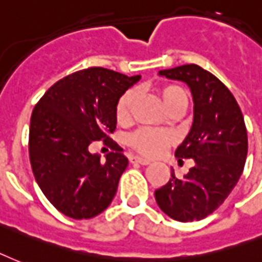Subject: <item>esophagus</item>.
<instances>
[{
	"mask_svg": "<svg viewBox=\"0 0 262 262\" xmlns=\"http://www.w3.org/2000/svg\"><path fill=\"white\" fill-rule=\"evenodd\" d=\"M129 160H130L132 164H141V165H148V164L151 162L150 160H147V158H141V157L139 156H132Z\"/></svg>",
	"mask_w": 262,
	"mask_h": 262,
	"instance_id": "esophagus-1",
	"label": "esophagus"
}]
</instances>
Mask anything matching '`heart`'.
<instances>
[{"instance_id": "heart-1", "label": "heart", "mask_w": 262, "mask_h": 262, "mask_svg": "<svg viewBox=\"0 0 262 262\" xmlns=\"http://www.w3.org/2000/svg\"><path fill=\"white\" fill-rule=\"evenodd\" d=\"M158 94L168 111L180 104L187 105V94L183 90V87L178 84L161 86L158 89ZM133 100H135V93L132 90H127L118 98L115 105V118L118 123H126L129 121ZM172 141H173V137L168 132L156 130V129H148V127H143V129L133 132L130 136L127 137V143L132 148L148 157L160 156L166 147L172 144Z\"/></svg>"}]
</instances>
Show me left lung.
Wrapping results in <instances>:
<instances>
[{"mask_svg": "<svg viewBox=\"0 0 262 262\" xmlns=\"http://www.w3.org/2000/svg\"><path fill=\"white\" fill-rule=\"evenodd\" d=\"M160 75L190 87L193 125L175 156L178 161L193 158L194 166L182 179L172 170L169 182L156 190L157 204L172 220L200 221L224 203L245 169V118L229 89L199 65H182Z\"/></svg>", "mask_w": 262, "mask_h": 262, "instance_id": "8db88e82", "label": "left lung"}]
</instances>
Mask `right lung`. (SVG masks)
I'll use <instances>...</instances> for the list:
<instances>
[{"instance_id":"add662e5","label":"right lung","mask_w":262,"mask_h":262,"mask_svg":"<svg viewBox=\"0 0 262 262\" xmlns=\"http://www.w3.org/2000/svg\"><path fill=\"white\" fill-rule=\"evenodd\" d=\"M139 80V75L89 68L58 80L34 106L29 130L33 175L48 201L69 218L89 220L111 204L127 158L118 147L101 162L89 146L114 143L108 133L116 127V101Z\"/></svg>"}]
</instances>
